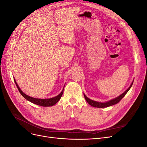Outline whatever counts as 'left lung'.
Instances as JSON below:
<instances>
[{
    "mask_svg": "<svg viewBox=\"0 0 147 147\" xmlns=\"http://www.w3.org/2000/svg\"><path fill=\"white\" fill-rule=\"evenodd\" d=\"M132 84H133V82L131 84L130 86L123 93H122L121 95H119V96L116 97V98H114L112 100H110L107 102H97L95 100H92L90 99H89L88 97L84 94H84V99H86V102L90 105L94 107H97V108H105V107H110V106H112L113 105L118 104V102L123 99V97L126 95V94L128 92V91L130 90V88H131Z\"/></svg>",
    "mask_w": 147,
    "mask_h": 147,
    "instance_id": "1",
    "label": "left lung"
}]
</instances>
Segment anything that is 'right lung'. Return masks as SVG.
<instances>
[{
    "label": "right lung",
    "instance_id": "right-lung-1",
    "mask_svg": "<svg viewBox=\"0 0 147 147\" xmlns=\"http://www.w3.org/2000/svg\"><path fill=\"white\" fill-rule=\"evenodd\" d=\"M14 80H15V84H16V85L18 89L20 92L21 93V94L23 96L26 100H28V101L32 102V103H33L34 104L38 105H40V106H42V107H51V106L54 105L60 100L61 97H62V96H63V94L64 88H63V90H62V91L61 92V93H59L58 95L54 97H52V98H49V99L34 98V97H32L26 95L25 93H24L23 91H22L20 89V88L19 87L18 84H17V83L15 80V79H14Z\"/></svg>",
    "mask_w": 147,
    "mask_h": 147
}]
</instances>
